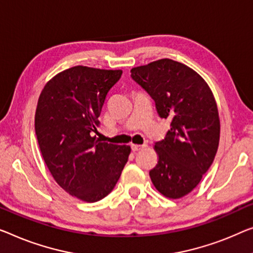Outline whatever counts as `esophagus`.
<instances>
[{"mask_svg": "<svg viewBox=\"0 0 253 253\" xmlns=\"http://www.w3.org/2000/svg\"><path fill=\"white\" fill-rule=\"evenodd\" d=\"M145 144L144 145H138V144H131V150L134 151V152H136V151L142 150L143 148H145Z\"/></svg>", "mask_w": 253, "mask_h": 253, "instance_id": "esophagus-1", "label": "esophagus"}]
</instances>
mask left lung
Wrapping results in <instances>:
<instances>
[{
  "mask_svg": "<svg viewBox=\"0 0 253 253\" xmlns=\"http://www.w3.org/2000/svg\"><path fill=\"white\" fill-rule=\"evenodd\" d=\"M150 94L170 129L156 142L158 164L150 170L153 185L166 198L180 199L198 186L217 153L220 122L209 85L192 68L160 59L130 70Z\"/></svg>",
  "mask_w": 253,
  "mask_h": 253,
  "instance_id": "8db88e82",
  "label": "left lung"
}]
</instances>
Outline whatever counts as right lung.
<instances>
[{
	"instance_id": "right-lung-1",
	"label": "right lung",
	"mask_w": 253,
	"mask_h": 253,
	"mask_svg": "<svg viewBox=\"0 0 253 253\" xmlns=\"http://www.w3.org/2000/svg\"><path fill=\"white\" fill-rule=\"evenodd\" d=\"M122 74L76 66L51 78L39 97L35 131L41 153L55 182L82 201L107 197L130 153L129 145L92 136L105 97Z\"/></svg>"
}]
</instances>
